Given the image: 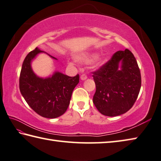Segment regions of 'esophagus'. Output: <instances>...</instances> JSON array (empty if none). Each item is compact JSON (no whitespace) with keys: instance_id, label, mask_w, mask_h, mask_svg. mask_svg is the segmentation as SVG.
<instances>
[{"instance_id":"1","label":"esophagus","mask_w":161,"mask_h":161,"mask_svg":"<svg viewBox=\"0 0 161 161\" xmlns=\"http://www.w3.org/2000/svg\"><path fill=\"white\" fill-rule=\"evenodd\" d=\"M86 79H87V77H86V75H81V77H80V80H81L84 81V80H86Z\"/></svg>"}]
</instances>
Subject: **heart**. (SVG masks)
Returning a JSON list of instances; mask_svg holds the SVG:
<instances>
[{
    "mask_svg": "<svg viewBox=\"0 0 161 161\" xmlns=\"http://www.w3.org/2000/svg\"><path fill=\"white\" fill-rule=\"evenodd\" d=\"M97 56L96 53H82V54L78 55L75 56V60L80 64H89L94 60ZM106 61V58L104 55L97 56L96 58V63L97 65H102L105 64Z\"/></svg>",
    "mask_w": 161,
    "mask_h": 161,
    "instance_id": "1",
    "label": "heart"
}]
</instances>
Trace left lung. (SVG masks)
I'll return each instance as SVG.
<instances>
[{"label": "left lung", "mask_w": 161, "mask_h": 161, "mask_svg": "<svg viewBox=\"0 0 161 161\" xmlns=\"http://www.w3.org/2000/svg\"><path fill=\"white\" fill-rule=\"evenodd\" d=\"M96 91L93 102L102 114L116 116L130 109L139 95L141 75L130 51L116 52L112 58L93 72Z\"/></svg>", "instance_id": "8db88e82"}]
</instances>
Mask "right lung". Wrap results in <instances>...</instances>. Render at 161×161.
<instances>
[{
    "label": "right lung",
    "instance_id": "add662e5",
    "mask_svg": "<svg viewBox=\"0 0 161 161\" xmlns=\"http://www.w3.org/2000/svg\"><path fill=\"white\" fill-rule=\"evenodd\" d=\"M40 53L52 58H57L36 47L28 53L23 62L19 77V89L22 96L31 109L41 116L55 119L64 114L71 99L72 93L78 84L79 75L69 77L55 71L47 77L37 76L31 64Z\"/></svg>",
    "mask_w": 161,
    "mask_h": 161
}]
</instances>
